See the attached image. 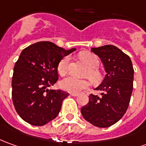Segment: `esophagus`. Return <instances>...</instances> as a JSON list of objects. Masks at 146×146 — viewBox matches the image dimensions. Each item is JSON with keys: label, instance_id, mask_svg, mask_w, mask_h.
I'll list each match as a JSON object with an SVG mask.
<instances>
[{"label": "esophagus", "instance_id": "obj_1", "mask_svg": "<svg viewBox=\"0 0 146 146\" xmlns=\"http://www.w3.org/2000/svg\"><path fill=\"white\" fill-rule=\"evenodd\" d=\"M70 96H77L78 94H76V93H70Z\"/></svg>", "mask_w": 146, "mask_h": 146}]
</instances>
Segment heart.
Listing matches in <instances>:
<instances>
[{
	"label": "heart",
	"instance_id": "obj_1",
	"mask_svg": "<svg viewBox=\"0 0 146 146\" xmlns=\"http://www.w3.org/2000/svg\"><path fill=\"white\" fill-rule=\"evenodd\" d=\"M80 58L88 66V75L94 83H97L101 79V73L96 69L100 61L97 56L88 51L82 52L80 54ZM70 58L69 56H65L59 62L58 66V71L61 76H65L68 70V66L70 63ZM91 85V82L87 79H77L73 76H68L62 81V88L64 90L72 93H79L81 91L87 89Z\"/></svg>",
	"mask_w": 146,
	"mask_h": 146
}]
</instances>
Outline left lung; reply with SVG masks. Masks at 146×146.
<instances>
[{
  "instance_id": "8db88e82",
  "label": "left lung",
  "mask_w": 146,
  "mask_h": 146,
  "mask_svg": "<svg viewBox=\"0 0 146 146\" xmlns=\"http://www.w3.org/2000/svg\"><path fill=\"white\" fill-rule=\"evenodd\" d=\"M100 57L106 71L104 80L91 94L89 101L80 109L85 120L98 127H108L126 113L133 91V68L130 57L113 45L92 48Z\"/></svg>"
}]
</instances>
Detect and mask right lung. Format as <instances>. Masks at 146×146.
I'll return each mask as SVG.
<instances>
[{
	"label": "right lung",
	"instance_id": "obj_1",
	"mask_svg": "<svg viewBox=\"0 0 146 146\" xmlns=\"http://www.w3.org/2000/svg\"><path fill=\"white\" fill-rule=\"evenodd\" d=\"M75 50H66L51 42H38L21 52L13 70L12 97L16 112L25 122L43 126L58 116L69 93L48 87L58 80L61 59Z\"/></svg>",
	"mask_w": 146,
	"mask_h": 146
}]
</instances>
